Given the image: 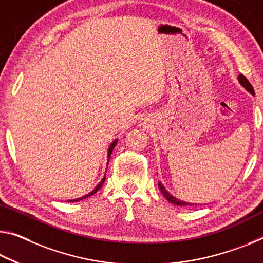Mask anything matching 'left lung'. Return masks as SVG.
<instances>
[{
  "label": "left lung",
  "mask_w": 263,
  "mask_h": 263,
  "mask_svg": "<svg viewBox=\"0 0 263 263\" xmlns=\"http://www.w3.org/2000/svg\"><path fill=\"white\" fill-rule=\"evenodd\" d=\"M237 79H239L240 84L242 85L246 90L249 91V92H251L252 95H254L253 86L251 85V83L248 82V79L246 78L243 74H239V77H237ZM158 186H159V190H160V192L162 193V195H164V197L167 199V201H170L171 203H173V205H177V206H192V205H193V203H190V202H186V201H181V200H179L176 197H173V195L171 194L170 192L166 191V189H165L164 186H162V184H161L160 181L158 182Z\"/></svg>",
  "instance_id": "8db88e82"
}]
</instances>
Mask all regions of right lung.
<instances>
[{
    "instance_id": "right-lung-1",
    "label": "right lung",
    "mask_w": 263,
    "mask_h": 263,
    "mask_svg": "<svg viewBox=\"0 0 263 263\" xmlns=\"http://www.w3.org/2000/svg\"><path fill=\"white\" fill-rule=\"evenodd\" d=\"M117 141H118V139H116V140L112 141L111 145H110V147H109V151H107V162H109V160H110L111 153H112V151H114V148H115V146H116ZM104 181H105V177H104V178L102 179V181L99 182V184H98L97 186H96V189H95L92 192H90V193H87L86 195H84V197H82V198H78V199H73V200H69V201H70V202H76V201H79V200H83V199H85V198H89V197H91V195L95 194L96 192H97L99 189H101L102 185L104 184Z\"/></svg>"
}]
</instances>
